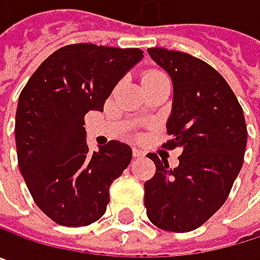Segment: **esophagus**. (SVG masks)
Masks as SVG:
<instances>
[{"mask_svg":"<svg viewBox=\"0 0 260 260\" xmlns=\"http://www.w3.org/2000/svg\"><path fill=\"white\" fill-rule=\"evenodd\" d=\"M133 155L137 157V158H139V157H143V155H145V151H143L142 148H139V146H134V148H133Z\"/></svg>","mask_w":260,"mask_h":260,"instance_id":"esophagus-1","label":"esophagus"}]
</instances>
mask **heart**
Returning a JSON list of instances; mask_svg holds the SVG:
<instances>
[{
	"label": "heart",
	"mask_w": 260,
	"mask_h": 260,
	"mask_svg": "<svg viewBox=\"0 0 260 260\" xmlns=\"http://www.w3.org/2000/svg\"><path fill=\"white\" fill-rule=\"evenodd\" d=\"M168 79L165 73L158 71V70H152V71H148L143 77V83H152V82H157V80H165Z\"/></svg>",
	"instance_id": "obj_1"
}]
</instances>
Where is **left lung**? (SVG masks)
Returning a JSON list of instances; mask_svg holds the SVG:
<instances>
[{
  "mask_svg": "<svg viewBox=\"0 0 260 260\" xmlns=\"http://www.w3.org/2000/svg\"><path fill=\"white\" fill-rule=\"evenodd\" d=\"M174 85L166 129L169 149L180 148V165L169 169L155 154V175L145 183L149 221L168 232H192L225 203L244 163L247 126L244 111L209 63L181 51L148 48Z\"/></svg>",
  "mask_w": 260,
  "mask_h": 260,
  "instance_id": "left-lung-1",
  "label": "left lung"
}]
</instances>
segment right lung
Masks as SVG:
<instances>
[{
    "instance_id": "1",
    "label": "right lung",
    "mask_w": 260,
    "mask_h": 260,
    "mask_svg": "<svg viewBox=\"0 0 260 260\" xmlns=\"http://www.w3.org/2000/svg\"><path fill=\"white\" fill-rule=\"evenodd\" d=\"M143 59L139 48L73 44L50 54L19 94L15 140L21 175L36 206L56 224L82 227L106 212L109 186L133 149L111 140L89 152L85 114Z\"/></svg>"
}]
</instances>
